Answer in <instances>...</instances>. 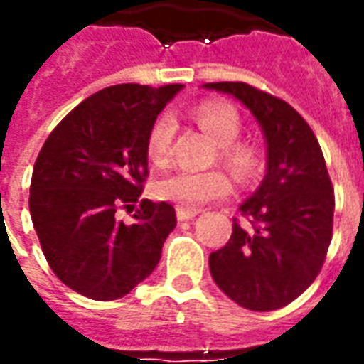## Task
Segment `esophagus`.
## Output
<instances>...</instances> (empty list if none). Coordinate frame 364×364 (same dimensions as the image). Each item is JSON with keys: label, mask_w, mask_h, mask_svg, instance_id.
Segmentation results:
<instances>
[{"label": "esophagus", "mask_w": 364, "mask_h": 364, "mask_svg": "<svg viewBox=\"0 0 364 364\" xmlns=\"http://www.w3.org/2000/svg\"><path fill=\"white\" fill-rule=\"evenodd\" d=\"M198 214V210H195V208H177V220H191V218H195Z\"/></svg>", "instance_id": "1"}]
</instances>
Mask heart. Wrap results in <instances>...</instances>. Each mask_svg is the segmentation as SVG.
<instances>
[{"label":"heart","instance_id":"1","mask_svg":"<svg viewBox=\"0 0 364 364\" xmlns=\"http://www.w3.org/2000/svg\"><path fill=\"white\" fill-rule=\"evenodd\" d=\"M195 119L220 146L222 161L230 167V171L240 179H252L261 166L259 150L252 142H240L237 136L242 132V117L228 103L222 101H206L200 103L195 111ZM175 134V122L169 114H161L148 134V156L156 166H164L171 156V142ZM232 181L220 169L213 171H189L175 169L161 175L154 183L156 197L181 208H198L214 198L230 195Z\"/></svg>","mask_w":364,"mask_h":364}]
</instances>
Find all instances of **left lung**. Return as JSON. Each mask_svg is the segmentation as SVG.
<instances>
[{"instance_id": "8db88e82", "label": "left lung", "mask_w": 364, "mask_h": 364, "mask_svg": "<svg viewBox=\"0 0 364 364\" xmlns=\"http://www.w3.org/2000/svg\"><path fill=\"white\" fill-rule=\"evenodd\" d=\"M244 103L267 144V173L240 206L228 244L210 253L218 289L253 312L290 304L320 273L333 232V187L312 128L289 103L244 82L205 83Z\"/></svg>"}]
</instances>
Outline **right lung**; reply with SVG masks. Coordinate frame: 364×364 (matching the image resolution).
Returning a JSON list of instances; mask_svg holds the SVG:
<instances>
[{
    "mask_svg": "<svg viewBox=\"0 0 364 364\" xmlns=\"http://www.w3.org/2000/svg\"><path fill=\"white\" fill-rule=\"evenodd\" d=\"M181 83H120L68 112L33 167L28 210L48 265L66 287L117 300L150 277L175 228L169 203L140 200L148 177V134ZM141 206L132 223L119 208Z\"/></svg>",
    "mask_w": 364,
    "mask_h": 364,
    "instance_id": "obj_1",
    "label": "right lung"
}]
</instances>
